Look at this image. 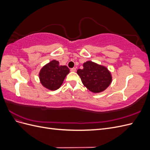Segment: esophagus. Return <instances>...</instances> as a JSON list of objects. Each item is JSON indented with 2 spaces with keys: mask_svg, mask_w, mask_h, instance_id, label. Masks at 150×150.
<instances>
[{
  "mask_svg": "<svg viewBox=\"0 0 150 150\" xmlns=\"http://www.w3.org/2000/svg\"><path fill=\"white\" fill-rule=\"evenodd\" d=\"M76 71V67H73V68H71V71H72V72H75Z\"/></svg>",
  "mask_w": 150,
  "mask_h": 150,
  "instance_id": "34e87169",
  "label": "esophagus"
}]
</instances>
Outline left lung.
<instances>
[{"label": "left lung", "mask_w": 150, "mask_h": 150, "mask_svg": "<svg viewBox=\"0 0 150 150\" xmlns=\"http://www.w3.org/2000/svg\"><path fill=\"white\" fill-rule=\"evenodd\" d=\"M77 73L85 87L94 93L103 91L112 81L111 72L107 67L90 61L84 62L83 69H78Z\"/></svg>", "instance_id": "left-lung-1"}]
</instances>
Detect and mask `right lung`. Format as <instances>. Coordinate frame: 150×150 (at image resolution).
<instances>
[{
	"instance_id": "right-lung-1",
	"label": "right lung",
	"mask_w": 150,
	"mask_h": 150,
	"mask_svg": "<svg viewBox=\"0 0 150 150\" xmlns=\"http://www.w3.org/2000/svg\"><path fill=\"white\" fill-rule=\"evenodd\" d=\"M69 73V69L66 66H60L59 61L52 60L42 67L39 76L44 87L55 91L61 87Z\"/></svg>"
}]
</instances>
